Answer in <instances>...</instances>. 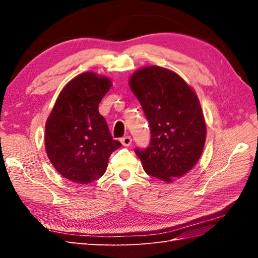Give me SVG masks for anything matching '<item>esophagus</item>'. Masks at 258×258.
<instances>
[{"mask_svg":"<svg viewBox=\"0 0 258 258\" xmlns=\"http://www.w3.org/2000/svg\"><path fill=\"white\" fill-rule=\"evenodd\" d=\"M120 142H121V144H122L123 146H129V145L132 143V139H131V137H129V136L123 137V138H121Z\"/></svg>","mask_w":258,"mask_h":258,"instance_id":"1","label":"esophagus"}]
</instances>
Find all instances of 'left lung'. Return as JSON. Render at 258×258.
Masks as SVG:
<instances>
[{
  "label": "left lung",
  "mask_w": 258,
  "mask_h": 258,
  "mask_svg": "<svg viewBox=\"0 0 258 258\" xmlns=\"http://www.w3.org/2000/svg\"><path fill=\"white\" fill-rule=\"evenodd\" d=\"M129 86L151 127V144L136 154L147 174L167 183L184 176L204 152L207 124L196 92L171 70L139 69Z\"/></svg>",
  "instance_id": "obj_1"
}]
</instances>
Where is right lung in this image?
Here are the masks:
<instances>
[{
    "label": "right lung",
    "mask_w": 258,
    "mask_h": 258,
    "mask_svg": "<svg viewBox=\"0 0 258 258\" xmlns=\"http://www.w3.org/2000/svg\"><path fill=\"white\" fill-rule=\"evenodd\" d=\"M111 86V79L93 72L75 76L59 93L46 121V153L53 168L71 182L100 178L111 154L121 146L98 108Z\"/></svg>",
    "instance_id": "add662e5"
}]
</instances>
